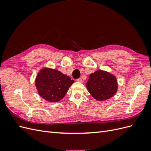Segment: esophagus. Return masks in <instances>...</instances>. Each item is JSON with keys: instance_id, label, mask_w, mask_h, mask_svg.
I'll list each match as a JSON object with an SVG mask.
<instances>
[{"instance_id": "34e87169", "label": "esophagus", "mask_w": 151, "mask_h": 151, "mask_svg": "<svg viewBox=\"0 0 151 151\" xmlns=\"http://www.w3.org/2000/svg\"><path fill=\"white\" fill-rule=\"evenodd\" d=\"M77 81L79 82V83H82V82H83V79H82L81 78H79V79H77Z\"/></svg>"}]
</instances>
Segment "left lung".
<instances>
[{"label":"left lung","instance_id":"obj_1","mask_svg":"<svg viewBox=\"0 0 151 151\" xmlns=\"http://www.w3.org/2000/svg\"><path fill=\"white\" fill-rule=\"evenodd\" d=\"M86 88L93 98L104 101L113 96L117 91L118 85L115 76L100 70L89 76Z\"/></svg>","mask_w":151,"mask_h":151}]
</instances>
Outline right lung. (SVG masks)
<instances>
[{
    "label": "right lung",
    "instance_id": "right-lung-1",
    "mask_svg": "<svg viewBox=\"0 0 151 151\" xmlns=\"http://www.w3.org/2000/svg\"><path fill=\"white\" fill-rule=\"evenodd\" d=\"M74 83V80L60 71L45 68L36 77V87L43 99L50 102H57L64 97Z\"/></svg>",
    "mask_w": 151,
    "mask_h": 151
}]
</instances>
